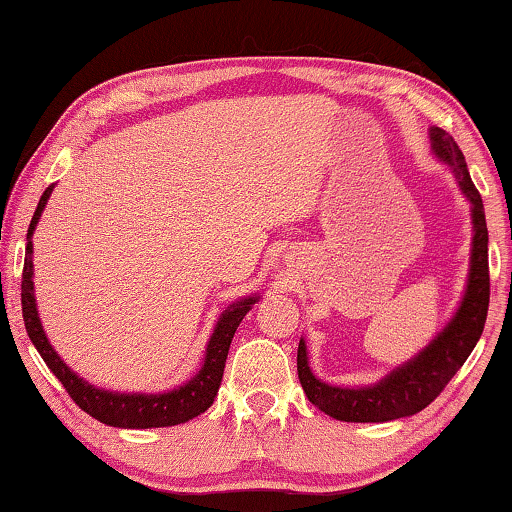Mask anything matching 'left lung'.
I'll use <instances>...</instances> for the list:
<instances>
[{
    "label": "left lung",
    "instance_id": "1",
    "mask_svg": "<svg viewBox=\"0 0 512 512\" xmlns=\"http://www.w3.org/2000/svg\"><path fill=\"white\" fill-rule=\"evenodd\" d=\"M431 151L436 158L449 164L461 187L463 196L470 201L472 210V255L470 275L456 314L445 325L436 339L413 359L404 361L384 379L372 386L341 388L320 381L309 368L307 345L300 339L298 345V379L309 402L327 413L329 418L343 422H388L406 415L420 413L443 393L458 368L463 366L481 339L485 316L490 302V271H488V225L479 189L474 187L470 171L458 149L454 137L443 128H431Z\"/></svg>",
    "mask_w": 512,
    "mask_h": 512
}]
</instances>
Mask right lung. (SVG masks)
Returning a JSON list of instances; mask_svg holds the SVG:
<instances>
[{"label": "right lung", "mask_w": 512, "mask_h": 512, "mask_svg": "<svg viewBox=\"0 0 512 512\" xmlns=\"http://www.w3.org/2000/svg\"><path fill=\"white\" fill-rule=\"evenodd\" d=\"M54 185L45 189L40 196V203L33 212V219L27 232V257H24V271H22V316L24 327L31 343L36 345L40 357L45 359L49 370L58 377L60 384L65 386L69 397L81 406V409L92 415L94 420L110 427L119 429H151V427H173V424H183L187 420L196 418V415L205 413L210 409L216 393H219L225 359H228V350L235 336L237 327L244 316L255 305L259 296H248L244 300H237L223 311L219 323H216L214 332L207 341L205 348V361L201 370L187 381V384L173 388L167 393H112L97 388L90 381L81 379L76 372L67 366V363L58 357V352L51 348L49 339L42 329L38 307H36V293H33V232L40 221V214L45 210Z\"/></svg>", "instance_id": "add662e5"}]
</instances>
